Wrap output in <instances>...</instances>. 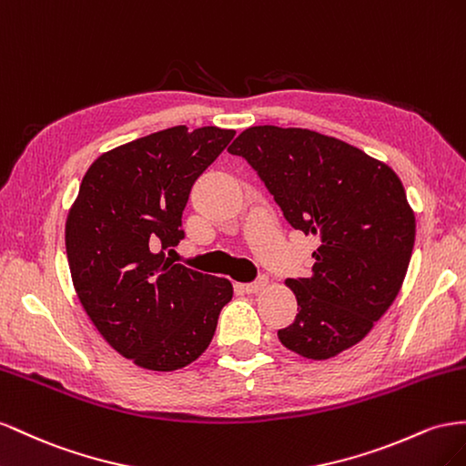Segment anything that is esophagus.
Instances as JSON below:
<instances>
[{"mask_svg":"<svg viewBox=\"0 0 466 466\" xmlns=\"http://www.w3.org/2000/svg\"><path fill=\"white\" fill-rule=\"evenodd\" d=\"M268 281L269 279L265 277V275H259L256 281H251V283H246V285H242V289L246 290V292H258V290H261L265 285H268Z\"/></svg>","mask_w":466,"mask_h":466,"instance_id":"esophagus-1","label":"esophagus"}]
</instances>
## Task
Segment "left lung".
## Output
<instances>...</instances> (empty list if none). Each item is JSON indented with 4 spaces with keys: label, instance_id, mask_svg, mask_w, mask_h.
<instances>
[{
    "label": "left lung",
    "instance_id": "obj_1",
    "mask_svg": "<svg viewBox=\"0 0 466 466\" xmlns=\"http://www.w3.org/2000/svg\"><path fill=\"white\" fill-rule=\"evenodd\" d=\"M254 167L295 230L320 238L312 275L287 279L299 314L277 336L307 359L361 341L408 271L416 218L394 171L307 128L249 127L228 148Z\"/></svg>",
    "mask_w": 466,
    "mask_h": 466
}]
</instances>
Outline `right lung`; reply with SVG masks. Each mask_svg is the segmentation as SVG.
Returning <instances> with one entry per match:
<instances>
[{
    "label": "right lung",
    "mask_w": 466,
    "mask_h": 466,
    "mask_svg": "<svg viewBox=\"0 0 466 466\" xmlns=\"http://www.w3.org/2000/svg\"><path fill=\"white\" fill-rule=\"evenodd\" d=\"M236 132L171 127L99 156L66 220V254L84 310L115 351L150 370L193 363L232 300L228 279L174 263L197 177ZM174 251V249H169Z\"/></svg>",
    "instance_id": "obj_1"
}]
</instances>
